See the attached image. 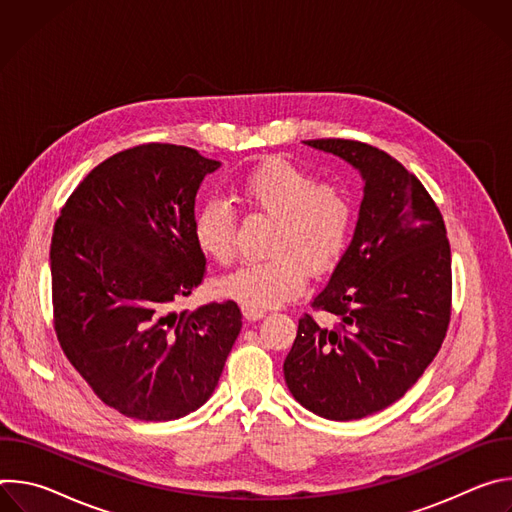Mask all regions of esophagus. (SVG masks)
<instances>
[{"label": "esophagus", "mask_w": 512, "mask_h": 512, "mask_svg": "<svg viewBox=\"0 0 512 512\" xmlns=\"http://www.w3.org/2000/svg\"><path fill=\"white\" fill-rule=\"evenodd\" d=\"M243 316H245L249 322H253V320L263 318V316H265V310H255V308H247V306H243Z\"/></svg>", "instance_id": "34e87169"}]
</instances>
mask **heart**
<instances>
[{
	"mask_svg": "<svg viewBox=\"0 0 512 512\" xmlns=\"http://www.w3.org/2000/svg\"><path fill=\"white\" fill-rule=\"evenodd\" d=\"M243 202L273 216L265 261L245 263L218 281L221 294L255 310H267L298 296L312 271L328 269L342 253L352 206L330 182L281 158L251 168L237 186ZM196 249L214 263L229 265L237 253V216L223 198H208L192 218Z\"/></svg>",
	"mask_w": 512,
	"mask_h": 512,
	"instance_id": "heart-1",
	"label": "heart"
}]
</instances>
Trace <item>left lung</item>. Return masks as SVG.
<instances>
[{"instance_id":"obj_1","label":"left lung","mask_w":512,"mask_h":512,"mask_svg":"<svg viewBox=\"0 0 512 512\" xmlns=\"http://www.w3.org/2000/svg\"><path fill=\"white\" fill-rule=\"evenodd\" d=\"M356 168L364 196L352 241L300 318L283 375L308 411L350 421L411 389L440 350L452 314V253L440 208L387 152L354 139H308Z\"/></svg>"}]
</instances>
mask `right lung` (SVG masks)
Masks as SVG:
<instances>
[{"label":"right lung","instance_id":"right-lung-1","mask_svg":"<svg viewBox=\"0 0 512 512\" xmlns=\"http://www.w3.org/2000/svg\"><path fill=\"white\" fill-rule=\"evenodd\" d=\"M221 162L143 143L99 164L60 210L50 243L54 330L95 395L139 421L208 401L241 332L229 300L176 312L202 283L196 192Z\"/></svg>","mask_w":512,"mask_h":512}]
</instances>
